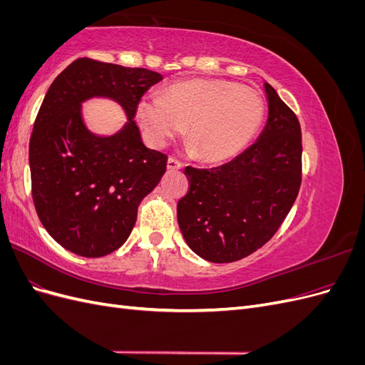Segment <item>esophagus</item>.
I'll return each mask as SVG.
<instances>
[{
	"instance_id": "esophagus-1",
	"label": "esophagus",
	"mask_w": 365,
	"mask_h": 365,
	"mask_svg": "<svg viewBox=\"0 0 365 365\" xmlns=\"http://www.w3.org/2000/svg\"><path fill=\"white\" fill-rule=\"evenodd\" d=\"M181 168H182V163L181 161H178L176 158H172V157L168 160V169L169 170H178Z\"/></svg>"
}]
</instances>
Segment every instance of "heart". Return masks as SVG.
<instances>
[{
    "label": "heart",
    "mask_w": 365,
    "mask_h": 365,
    "mask_svg": "<svg viewBox=\"0 0 365 365\" xmlns=\"http://www.w3.org/2000/svg\"><path fill=\"white\" fill-rule=\"evenodd\" d=\"M263 115L264 103L257 91L219 79L176 83L163 96H141L135 105L149 145L163 148L187 125L189 150L205 161H224L244 150Z\"/></svg>",
    "instance_id": "b5f03b06"
}]
</instances>
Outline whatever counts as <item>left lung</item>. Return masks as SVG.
I'll list each match as a JSON object with an SVG mask.
<instances>
[{
    "label": "left lung",
    "instance_id": "left-lung-1",
    "mask_svg": "<svg viewBox=\"0 0 365 365\" xmlns=\"http://www.w3.org/2000/svg\"><path fill=\"white\" fill-rule=\"evenodd\" d=\"M263 86L268 120L256 143L219 168L184 170L190 189L176 207L180 230L208 262H236L263 247L300 190V123L277 91Z\"/></svg>",
    "mask_w": 365,
    "mask_h": 365
}]
</instances>
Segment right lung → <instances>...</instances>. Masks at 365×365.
<instances>
[{"label":"right lung","mask_w":365,"mask_h":365,"mask_svg":"<svg viewBox=\"0 0 365 365\" xmlns=\"http://www.w3.org/2000/svg\"><path fill=\"white\" fill-rule=\"evenodd\" d=\"M163 79L90 58L76 59L50 85L30 137L29 161L36 213L48 235L74 254L102 257L125 244L143 197L165 172L168 155L145 146L135 105ZM117 101L128 117L113 136L86 128L81 103Z\"/></svg>","instance_id":"obj_1"}]
</instances>
